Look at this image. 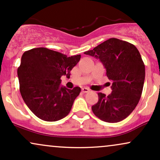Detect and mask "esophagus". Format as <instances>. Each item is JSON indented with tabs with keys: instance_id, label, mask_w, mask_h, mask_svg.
<instances>
[{
	"instance_id": "obj_1",
	"label": "esophagus",
	"mask_w": 160,
	"mask_h": 160,
	"mask_svg": "<svg viewBox=\"0 0 160 160\" xmlns=\"http://www.w3.org/2000/svg\"><path fill=\"white\" fill-rule=\"evenodd\" d=\"M82 92H83V93H88V92L90 91V89H89V88H83L82 89Z\"/></svg>"
}]
</instances>
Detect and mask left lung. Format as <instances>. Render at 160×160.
Listing matches in <instances>:
<instances>
[{
    "label": "left lung",
    "instance_id": "left-lung-1",
    "mask_svg": "<svg viewBox=\"0 0 160 160\" xmlns=\"http://www.w3.org/2000/svg\"><path fill=\"white\" fill-rule=\"evenodd\" d=\"M84 54L102 62L112 81L109 95L98 93L93 114L108 123L123 121L138 105L143 90L145 67L139 52L131 43L111 38Z\"/></svg>",
    "mask_w": 160,
    "mask_h": 160
}]
</instances>
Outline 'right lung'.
<instances>
[{
	"label": "right lung",
	"mask_w": 160,
	"mask_h": 160,
	"mask_svg": "<svg viewBox=\"0 0 160 160\" xmlns=\"http://www.w3.org/2000/svg\"><path fill=\"white\" fill-rule=\"evenodd\" d=\"M80 58L81 54L67 57L46 48H32L22 54L17 71L20 93L29 109L39 119L57 121L69 113L81 88L61 87V78H69Z\"/></svg>",
	"instance_id": "add662e5"
}]
</instances>
